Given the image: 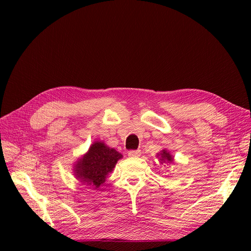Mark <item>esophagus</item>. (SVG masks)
<instances>
[{"label":"esophagus","mask_w":251,"mask_h":251,"mask_svg":"<svg viewBox=\"0 0 251 251\" xmlns=\"http://www.w3.org/2000/svg\"><path fill=\"white\" fill-rule=\"evenodd\" d=\"M140 154H141L140 150H131V151H128V153H127L128 157H139Z\"/></svg>","instance_id":"34e87169"}]
</instances>
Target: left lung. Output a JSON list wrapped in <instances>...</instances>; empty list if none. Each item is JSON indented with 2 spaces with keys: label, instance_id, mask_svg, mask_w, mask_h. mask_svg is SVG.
<instances>
[{
  "label": "left lung",
  "instance_id": "left-lung-1",
  "mask_svg": "<svg viewBox=\"0 0 251 251\" xmlns=\"http://www.w3.org/2000/svg\"><path fill=\"white\" fill-rule=\"evenodd\" d=\"M158 156H160V160H161V163L162 162H165V161H169V162H173L174 159L172 157V155L170 154V151H168L166 150H162L160 154H158Z\"/></svg>",
  "mask_w": 251,
  "mask_h": 251
}]
</instances>
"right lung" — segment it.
Segmentation results:
<instances>
[{"label": "right lung", "mask_w": 251, "mask_h": 251, "mask_svg": "<svg viewBox=\"0 0 251 251\" xmlns=\"http://www.w3.org/2000/svg\"><path fill=\"white\" fill-rule=\"evenodd\" d=\"M123 155L101 141H96L90 147L87 154L83 155L74 164V175L82 184L91 185L96 189L105 182L108 174Z\"/></svg>", "instance_id": "add662e5"}]
</instances>
